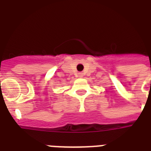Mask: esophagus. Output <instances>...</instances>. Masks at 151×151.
Segmentation results:
<instances>
[{"label":"esophagus","mask_w":151,"mask_h":151,"mask_svg":"<svg viewBox=\"0 0 151 151\" xmlns=\"http://www.w3.org/2000/svg\"><path fill=\"white\" fill-rule=\"evenodd\" d=\"M78 76H79V77H83V73H79V74H78Z\"/></svg>","instance_id":"obj_1"}]
</instances>
